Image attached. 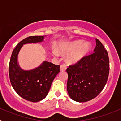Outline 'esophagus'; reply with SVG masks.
<instances>
[{"instance_id": "1", "label": "esophagus", "mask_w": 121, "mask_h": 121, "mask_svg": "<svg viewBox=\"0 0 121 121\" xmlns=\"http://www.w3.org/2000/svg\"><path fill=\"white\" fill-rule=\"evenodd\" d=\"M66 66L64 65H60V71H65L66 70Z\"/></svg>"}]
</instances>
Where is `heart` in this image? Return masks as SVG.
<instances>
[{"instance_id": "1", "label": "heart", "mask_w": 121, "mask_h": 121, "mask_svg": "<svg viewBox=\"0 0 121 121\" xmlns=\"http://www.w3.org/2000/svg\"><path fill=\"white\" fill-rule=\"evenodd\" d=\"M58 50L56 48L52 50V53L54 56L58 57L60 53L62 54H67L66 61L68 64H74L79 62L86 57L91 49V45L88 42L83 40L64 42L60 43Z\"/></svg>"}]
</instances>
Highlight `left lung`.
<instances>
[{
  "instance_id": "left-lung-1",
  "label": "left lung",
  "mask_w": 121,
  "mask_h": 121,
  "mask_svg": "<svg viewBox=\"0 0 121 121\" xmlns=\"http://www.w3.org/2000/svg\"><path fill=\"white\" fill-rule=\"evenodd\" d=\"M96 43L94 53L67 69V91L76 102H87L96 98L107 82L108 55L98 39H96Z\"/></svg>"
}]
</instances>
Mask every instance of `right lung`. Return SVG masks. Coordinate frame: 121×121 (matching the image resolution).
<instances>
[{
  "instance_id": "obj_1",
  "label": "right lung",
  "mask_w": 121,
  "mask_h": 121,
  "mask_svg": "<svg viewBox=\"0 0 121 121\" xmlns=\"http://www.w3.org/2000/svg\"><path fill=\"white\" fill-rule=\"evenodd\" d=\"M45 36H35L20 42L13 51L9 65L11 84L15 91L25 100L37 102L47 96L53 80L60 71V66L44 60L31 70L22 69L18 62V56L23 45L43 42Z\"/></svg>"
}]
</instances>
